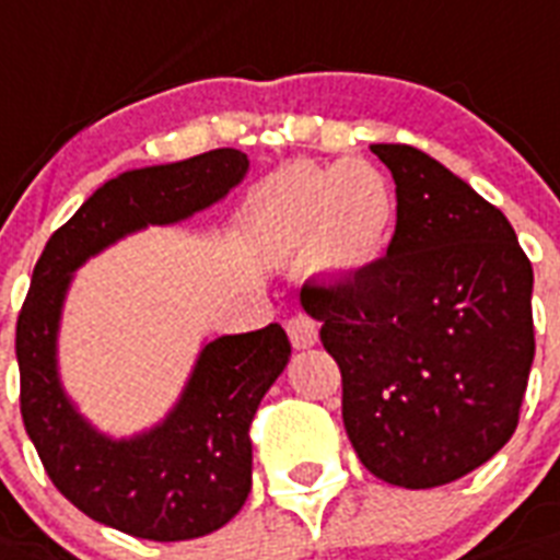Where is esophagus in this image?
Listing matches in <instances>:
<instances>
[{"label":"esophagus","instance_id":"esophagus-1","mask_svg":"<svg viewBox=\"0 0 560 560\" xmlns=\"http://www.w3.org/2000/svg\"><path fill=\"white\" fill-rule=\"evenodd\" d=\"M288 334L293 348H299V351L313 348V345L319 342V327H316V322L313 319H307V316H295V319H290Z\"/></svg>","mask_w":560,"mask_h":560}]
</instances>
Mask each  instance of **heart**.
Segmentation results:
<instances>
[{
    "label": "heart",
    "mask_w": 560,
    "mask_h": 560,
    "mask_svg": "<svg viewBox=\"0 0 560 560\" xmlns=\"http://www.w3.org/2000/svg\"><path fill=\"white\" fill-rule=\"evenodd\" d=\"M351 172L375 177L371 182L372 176L348 175L336 192V238L342 244L334 249V258L339 265L357 267L371 261L383 247L394 218V192L383 172L371 166H353Z\"/></svg>",
    "instance_id": "obj_1"
}]
</instances>
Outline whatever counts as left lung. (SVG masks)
<instances>
[{
    "instance_id": "obj_1",
    "label": "left lung",
    "mask_w": 560,
    "mask_h": 560,
    "mask_svg": "<svg viewBox=\"0 0 560 560\" xmlns=\"http://www.w3.org/2000/svg\"><path fill=\"white\" fill-rule=\"evenodd\" d=\"M397 184L385 258L307 281L302 307L342 371V420L371 475L434 489L501 452L535 357L532 265L501 209L425 152L374 143Z\"/></svg>"
}]
</instances>
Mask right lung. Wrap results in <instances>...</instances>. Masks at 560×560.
Instances as JSON below:
<instances>
[{
	"label": "right lung",
	"instance_id": "right-lung-1",
	"mask_svg": "<svg viewBox=\"0 0 560 560\" xmlns=\"http://www.w3.org/2000/svg\"><path fill=\"white\" fill-rule=\"evenodd\" d=\"M247 170L238 149H212L106 180L48 238L16 322L22 422L45 471L91 521L135 538H201L238 515L253 486L249 422L288 368V334L267 325L207 342L172 411L117 440L91 425L62 388V304L91 256L147 226L192 218L226 198Z\"/></svg>",
	"mask_w": 560,
	"mask_h": 560
}]
</instances>
